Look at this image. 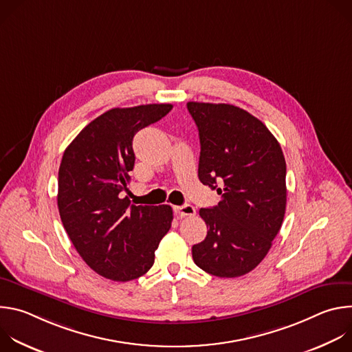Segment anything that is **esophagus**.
<instances>
[{"mask_svg": "<svg viewBox=\"0 0 352 352\" xmlns=\"http://www.w3.org/2000/svg\"><path fill=\"white\" fill-rule=\"evenodd\" d=\"M174 212L177 216L179 217H190V216H195L196 214V209L192 206V205H184V206H175L174 208Z\"/></svg>", "mask_w": 352, "mask_h": 352, "instance_id": "esophagus-1", "label": "esophagus"}]
</instances>
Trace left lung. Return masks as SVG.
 Here are the masks:
<instances>
[{"mask_svg":"<svg viewBox=\"0 0 352 352\" xmlns=\"http://www.w3.org/2000/svg\"><path fill=\"white\" fill-rule=\"evenodd\" d=\"M200 139L197 175L217 189V206L200 209L206 238L192 246L196 266L232 278L254 270L278 234L287 205L285 159L266 125L232 104H186Z\"/></svg>","mask_w":352,"mask_h":352,"instance_id":"obj_1","label":"left lung"}]
</instances>
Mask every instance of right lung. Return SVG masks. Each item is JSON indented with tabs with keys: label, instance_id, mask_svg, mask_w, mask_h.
<instances>
[{
	"label": "right lung",
	"instance_id": "add662e5",
	"mask_svg": "<svg viewBox=\"0 0 352 352\" xmlns=\"http://www.w3.org/2000/svg\"><path fill=\"white\" fill-rule=\"evenodd\" d=\"M171 109H111L87 124L64 152L57 196L61 221L86 265L113 281L147 273L171 227V206H136L121 197L135 164V133Z\"/></svg>",
	"mask_w": 352,
	"mask_h": 352
}]
</instances>
